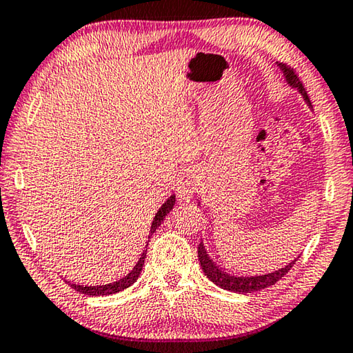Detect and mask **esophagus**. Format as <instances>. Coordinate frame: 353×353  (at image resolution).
<instances>
[{"instance_id": "esophagus-1", "label": "esophagus", "mask_w": 353, "mask_h": 353, "mask_svg": "<svg viewBox=\"0 0 353 353\" xmlns=\"http://www.w3.org/2000/svg\"><path fill=\"white\" fill-rule=\"evenodd\" d=\"M199 188V172L194 166H187L181 171L177 181V193L183 199H190Z\"/></svg>"}]
</instances>
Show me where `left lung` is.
<instances>
[{"mask_svg":"<svg viewBox=\"0 0 353 353\" xmlns=\"http://www.w3.org/2000/svg\"><path fill=\"white\" fill-rule=\"evenodd\" d=\"M277 65H279V68L283 71L285 81L288 82V85L296 88V90L302 94V98L305 99V103L312 107V103H310V98L305 92V88H303L302 82L299 81V77L296 76L294 70L286 67L285 63H277ZM198 256H199L202 271H204L205 276L210 279L214 285H218L219 288L227 290V291L240 292V294L241 292H255V291L265 290V288H268V286L277 283L280 279L286 276V272L291 270L292 265H294L299 259L297 256V259L290 261L288 265L280 268V270L268 272V274H261V276H235V274L227 272L225 270H223V268L218 266L216 263H214L210 256H208L204 243L202 241L199 243V248H198Z\"/></svg>","mask_w":353,"mask_h":353,"instance_id":"obj_1","label":"left lung"}]
</instances>
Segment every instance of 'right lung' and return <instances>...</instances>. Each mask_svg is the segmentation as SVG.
Here are the masks:
<instances>
[{"label":"right lung","instance_id":"obj_1","mask_svg":"<svg viewBox=\"0 0 353 353\" xmlns=\"http://www.w3.org/2000/svg\"><path fill=\"white\" fill-rule=\"evenodd\" d=\"M174 202H176V194H171L168 199L165 201V204L159 208V212L155 213L154 216V221L151 224V230H149V234H154L155 229L163 223V219L166 214H168L172 207H174ZM151 235H149L148 238H151ZM149 243V240H148ZM148 248V244H146ZM148 250V249H146ZM146 250H143V254L140 256V260L137 261V265L132 268V271H130L128 276H124L123 279L117 280V282H112V283H107V285H94V286H90V285H77L74 282H67L71 288L79 291L81 294H85V296H109V294H115V292H119L123 290L129 288L130 285L137 282V279L140 277L141 274V270H143V265H145V259H146Z\"/></svg>","mask_w":353,"mask_h":353}]
</instances>
